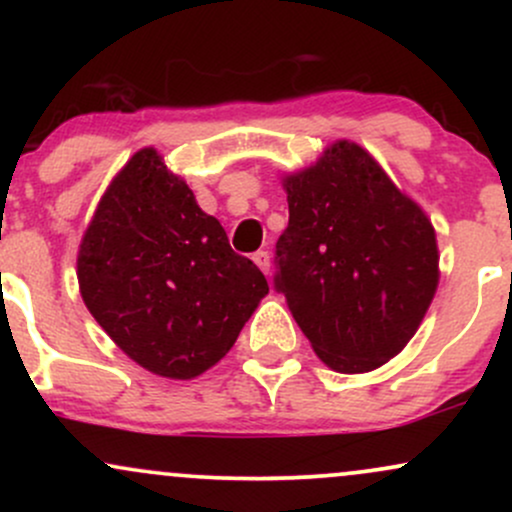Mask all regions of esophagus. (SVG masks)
I'll list each match as a JSON object with an SVG mask.
<instances>
[{
    "instance_id": "1",
    "label": "esophagus",
    "mask_w": 512,
    "mask_h": 512,
    "mask_svg": "<svg viewBox=\"0 0 512 512\" xmlns=\"http://www.w3.org/2000/svg\"><path fill=\"white\" fill-rule=\"evenodd\" d=\"M252 260H255V264L262 269L264 274H269V267H272V260H269V252H264V250L255 252V255H252Z\"/></svg>"
}]
</instances>
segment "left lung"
<instances>
[{
    "mask_svg": "<svg viewBox=\"0 0 512 512\" xmlns=\"http://www.w3.org/2000/svg\"><path fill=\"white\" fill-rule=\"evenodd\" d=\"M281 185L289 226L276 243V289L325 366L380 368L409 344L436 296V228L351 139Z\"/></svg>",
    "mask_w": 512,
    "mask_h": 512,
    "instance_id": "8db88e82",
    "label": "left lung"
}]
</instances>
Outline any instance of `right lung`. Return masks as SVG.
<instances>
[{"label":"right lung","instance_id":"1","mask_svg":"<svg viewBox=\"0 0 512 512\" xmlns=\"http://www.w3.org/2000/svg\"><path fill=\"white\" fill-rule=\"evenodd\" d=\"M88 313L134 363L192 380L221 361L269 293L195 192L144 146L115 173L76 255Z\"/></svg>","mask_w":512,"mask_h":512}]
</instances>
